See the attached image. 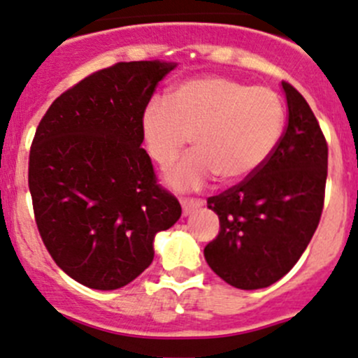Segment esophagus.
Here are the masks:
<instances>
[{
	"label": "esophagus",
	"instance_id": "34e87169",
	"mask_svg": "<svg viewBox=\"0 0 358 358\" xmlns=\"http://www.w3.org/2000/svg\"><path fill=\"white\" fill-rule=\"evenodd\" d=\"M204 202L201 199H182V208H183V216H189V214L194 213L195 209L202 208Z\"/></svg>",
	"mask_w": 358,
	"mask_h": 358
}]
</instances>
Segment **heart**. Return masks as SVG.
Listing matches in <instances>:
<instances>
[{
	"instance_id": "b5f03b06",
	"label": "heart",
	"mask_w": 358,
	"mask_h": 358,
	"mask_svg": "<svg viewBox=\"0 0 358 358\" xmlns=\"http://www.w3.org/2000/svg\"><path fill=\"white\" fill-rule=\"evenodd\" d=\"M287 110L280 94L227 77L190 78L168 101L154 97L141 127L149 156L168 168L192 137V150L166 175L178 190L199 189L214 176L236 183L266 164L283 137Z\"/></svg>"
}]
</instances>
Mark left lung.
<instances>
[{
  "label": "left lung",
  "mask_w": 358,
  "mask_h": 358,
  "mask_svg": "<svg viewBox=\"0 0 358 358\" xmlns=\"http://www.w3.org/2000/svg\"><path fill=\"white\" fill-rule=\"evenodd\" d=\"M288 123L276 150L250 178L208 199L220 233L204 248L209 268L231 287L276 283L303 254L324 206L328 144L302 94L281 82Z\"/></svg>",
  "instance_id": "8db88e82"
}]
</instances>
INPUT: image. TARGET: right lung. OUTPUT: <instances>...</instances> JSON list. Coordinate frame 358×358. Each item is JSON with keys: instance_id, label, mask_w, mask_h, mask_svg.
I'll use <instances>...</instances> for the list:
<instances>
[{"instance_id": "right-lung-1", "label": "right lung", "mask_w": 358, "mask_h": 358, "mask_svg": "<svg viewBox=\"0 0 358 358\" xmlns=\"http://www.w3.org/2000/svg\"><path fill=\"white\" fill-rule=\"evenodd\" d=\"M176 66L130 62L89 75L56 97L29 156V190L44 245L70 278L94 289L134 281L154 236L182 216L142 149V113Z\"/></svg>"}]
</instances>
